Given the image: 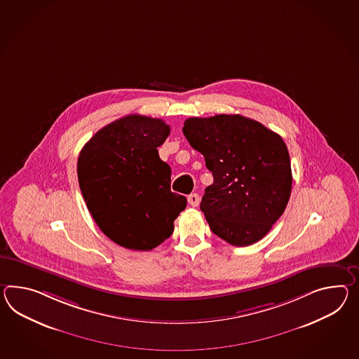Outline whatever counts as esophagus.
<instances>
[{"instance_id": "obj_1", "label": "esophagus", "mask_w": 359, "mask_h": 359, "mask_svg": "<svg viewBox=\"0 0 359 359\" xmlns=\"http://www.w3.org/2000/svg\"><path fill=\"white\" fill-rule=\"evenodd\" d=\"M188 202H189V205L193 206V208L198 206V203H200V196H198L197 193L189 194V196H188Z\"/></svg>"}]
</instances>
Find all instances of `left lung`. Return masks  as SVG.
<instances>
[{
	"label": "left lung",
	"instance_id": "obj_1",
	"mask_svg": "<svg viewBox=\"0 0 359 359\" xmlns=\"http://www.w3.org/2000/svg\"><path fill=\"white\" fill-rule=\"evenodd\" d=\"M184 136L205 157L214 183L200 209L211 231L235 246L269 233L292 191L290 158L278 133L243 115L188 118Z\"/></svg>",
	"mask_w": 359,
	"mask_h": 359
}]
</instances>
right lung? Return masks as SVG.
<instances>
[{
  "mask_svg": "<svg viewBox=\"0 0 359 359\" xmlns=\"http://www.w3.org/2000/svg\"><path fill=\"white\" fill-rule=\"evenodd\" d=\"M170 135L162 119L132 114L96 132L80 151V191L97 226L115 244L151 250L174 232L187 198L171 192L158 154Z\"/></svg>",
  "mask_w": 359,
  "mask_h": 359,
  "instance_id": "add662e5",
  "label": "right lung"
}]
</instances>
